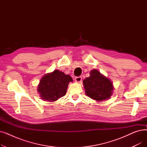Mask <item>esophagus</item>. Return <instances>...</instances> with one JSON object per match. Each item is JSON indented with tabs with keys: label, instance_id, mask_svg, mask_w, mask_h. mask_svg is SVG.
I'll return each instance as SVG.
<instances>
[{
	"label": "esophagus",
	"instance_id": "esophagus-1",
	"mask_svg": "<svg viewBox=\"0 0 147 147\" xmlns=\"http://www.w3.org/2000/svg\"><path fill=\"white\" fill-rule=\"evenodd\" d=\"M82 78L81 77H77V78H75V81L77 83H80L82 82Z\"/></svg>",
	"mask_w": 147,
	"mask_h": 147
}]
</instances>
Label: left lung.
Instances as JSON below:
<instances>
[{
	"mask_svg": "<svg viewBox=\"0 0 147 147\" xmlns=\"http://www.w3.org/2000/svg\"><path fill=\"white\" fill-rule=\"evenodd\" d=\"M89 74L90 76L83 81L86 95L97 102L110 99L114 89L111 80L96 69H92Z\"/></svg>",
	"mask_w": 147,
	"mask_h": 147,
	"instance_id": "obj_1",
	"label": "left lung"
}]
</instances>
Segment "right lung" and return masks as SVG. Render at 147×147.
<instances>
[{
	"mask_svg": "<svg viewBox=\"0 0 147 147\" xmlns=\"http://www.w3.org/2000/svg\"><path fill=\"white\" fill-rule=\"evenodd\" d=\"M69 82H73L70 76L55 69L42 77L38 84L37 92L43 101L55 102L66 94Z\"/></svg>",
	"mask_w": 147,
	"mask_h": 147,
	"instance_id": "1",
	"label": "right lung"
}]
</instances>
